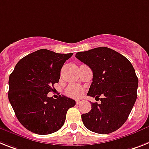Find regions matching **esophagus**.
<instances>
[{"label": "esophagus", "mask_w": 149, "mask_h": 149, "mask_svg": "<svg viewBox=\"0 0 149 149\" xmlns=\"http://www.w3.org/2000/svg\"><path fill=\"white\" fill-rule=\"evenodd\" d=\"M82 101H83V100L82 99L77 100H76V104H77V105H78V104H80L81 103H82Z\"/></svg>", "instance_id": "obj_1"}]
</instances>
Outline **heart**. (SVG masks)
<instances>
[{"mask_svg": "<svg viewBox=\"0 0 149 149\" xmlns=\"http://www.w3.org/2000/svg\"><path fill=\"white\" fill-rule=\"evenodd\" d=\"M83 90L80 86L72 84L70 85L66 90V94L72 97H78L79 96L81 95Z\"/></svg>", "mask_w": 149, "mask_h": 149, "instance_id": "obj_1", "label": "heart"}]
</instances>
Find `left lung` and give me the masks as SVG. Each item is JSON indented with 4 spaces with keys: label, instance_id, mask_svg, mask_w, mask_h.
Returning a JSON list of instances; mask_svg holds the SVG:
<instances>
[{
    "label": "left lung",
    "instance_id": "obj_1",
    "mask_svg": "<svg viewBox=\"0 0 149 149\" xmlns=\"http://www.w3.org/2000/svg\"><path fill=\"white\" fill-rule=\"evenodd\" d=\"M75 57L93 72L88 95L102 96L101 104L91 103V111L81 115L84 125L96 133L116 131L125 123L137 98L139 80L133 66L125 56L107 47L80 52Z\"/></svg>",
    "mask_w": 149,
    "mask_h": 149
}]
</instances>
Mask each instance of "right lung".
Returning <instances> with one entry per match:
<instances>
[{
  "instance_id": "add662e5",
  "label": "right lung",
  "mask_w": 149,
  "mask_h": 149,
  "mask_svg": "<svg viewBox=\"0 0 149 149\" xmlns=\"http://www.w3.org/2000/svg\"><path fill=\"white\" fill-rule=\"evenodd\" d=\"M73 53L39 49L19 60L9 77L8 98L17 120L26 130L39 135L59 130L69 108L75 105L65 96L49 97L58 83L64 63Z\"/></svg>"
}]
</instances>
